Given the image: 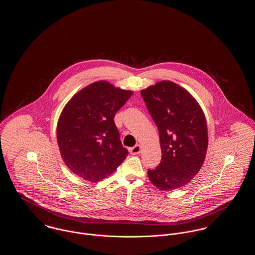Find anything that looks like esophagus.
<instances>
[{"label":"esophagus","mask_w":255,"mask_h":255,"mask_svg":"<svg viewBox=\"0 0 255 255\" xmlns=\"http://www.w3.org/2000/svg\"><path fill=\"white\" fill-rule=\"evenodd\" d=\"M129 151H130V153H131L132 155L139 154L140 151H141V146L139 145V144H136V145L133 146L132 148H130Z\"/></svg>","instance_id":"esophagus-1"}]
</instances>
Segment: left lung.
Listing matches in <instances>:
<instances>
[{"mask_svg":"<svg viewBox=\"0 0 255 255\" xmlns=\"http://www.w3.org/2000/svg\"><path fill=\"white\" fill-rule=\"evenodd\" d=\"M159 133L162 157L148 178L160 190L190 182L200 171L208 144L206 117L194 97L171 81H160L140 92Z\"/></svg>","mask_w":255,"mask_h":255,"instance_id":"obj_1","label":"left lung"}]
</instances>
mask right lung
Returning a JSON list of instances; mask_svg holds the SVG:
<instances>
[{
    "label": "right lung",
    "mask_w": 255,
    "mask_h": 255,
    "mask_svg": "<svg viewBox=\"0 0 255 255\" xmlns=\"http://www.w3.org/2000/svg\"><path fill=\"white\" fill-rule=\"evenodd\" d=\"M133 95L97 81L74 95L61 113L57 142L66 165L89 182L108 177L128 155L114 118Z\"/></svg>",
    "instance_id": "obj_1"
}]
</instances>
